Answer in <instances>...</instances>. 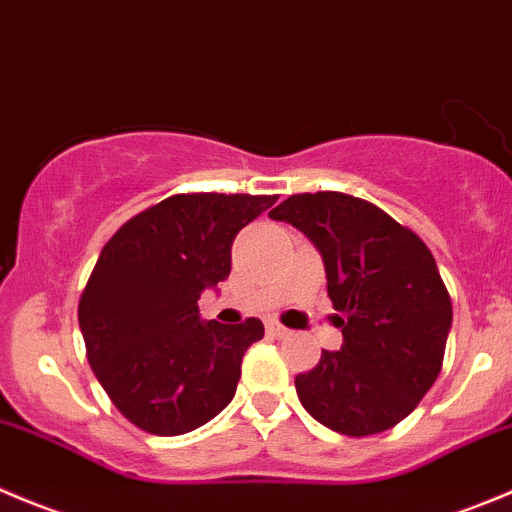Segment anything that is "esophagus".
I'll list each match as a JSON object with an SVG mask.
<instances>
[{"label":"esophagus","mask_w":512,"mask_h":512,"mask_svg":"<svg viewBox=\"0 0 512 512\" xmlns=\"http://www.w3.org/2000/svg\"><path fill=\"white\" fill-rule=\"evenodd\" d=\"M265 327H267V332H270L272 337H285V335H290V330H287L285 325H280V322H277V320H267Z\"/></svg>","instance_id":"1"}]
</instances>
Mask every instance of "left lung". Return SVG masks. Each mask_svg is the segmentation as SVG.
Segmentation results:
<instances>
[{"instance_id":"obj_1","label":"left lung","mask_w":512,"mask_h":512,"mask_svg":"<svg viewBox=\"0 0 512 512\" xmlns=\"http://www.w3.org/2000/svg\"><path fill=\"white\" fill-rule=\"evenodd\" d=\"M320 250L342 347L295 377L302 408L350 438L390 430L438 380L453 302L433 252L388 212L345 192H302L270 212Z\"/></svg>"}]
</instances>
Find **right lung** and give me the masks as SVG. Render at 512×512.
I'll return each mask as SVG.
<instances>
[{
    "mask_svg": "<svg viewBox=\"0 0 512 512\" xmlns=\"http://www.w3.org/2000/svg\"><path fill=\"white\" fill-rule=\"evenodd\" d=\"M277 195H172L124 222L79 297L87 360L114 408L152 435L200 428L235 398L257 317L200 320L205 287L230 275L232 240Z\"/></svg>",
    "mask_w": 512,
    "mask_h": 512,
    "instance_id": "add662e5",
    "label": "right lung"
}]
</instances>
